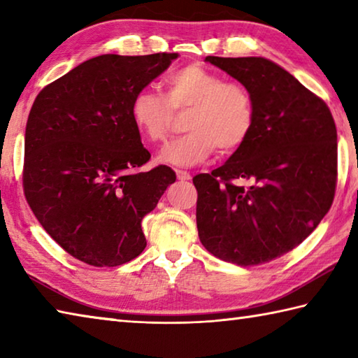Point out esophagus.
Instances as JSON below:
<instances>
[{
	"label": "esophagus",
	"mask_w": 358,
	"mask_h": 358,
	"mask_svg": "<svg viewBox=\"0 0 358 358\" xmlns=\"http://www.w3.org/2000/svg\"><path fill=\"white\" fill-rule=\"evenodd\" d=\"M177 177H178V180H181V181H187V180L192 178L191 173L186 172V171H177Z\"/></svg>",
	"instance_id": "esophagus-1"
}]
</instances>
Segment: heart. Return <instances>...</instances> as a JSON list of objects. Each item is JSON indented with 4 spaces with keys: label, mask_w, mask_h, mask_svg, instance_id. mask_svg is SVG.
Segmentation results:
<instances>
[{
    "label": "heart",
    "mask_w": 358,
    "mask_h": 358,
    "mask_svg": "<svg viewBox=\"0 0 358 358\" xmlns=\"http://www.w3.org/2000/svg\"><path fill=\"white\" fill-rule=\"evenodd\" d=\"M163 87V96L150 90L136 91L129 107L133 127L150 143L167 136L172 111L187 110V133L161 150V163L195 166L211 155L215 147L220 153H233L255 129V97L239 82H225L205 66L187 65L167 74Z\"/></svg>",
    "instance_id": "obj_1"
}]
</instances>
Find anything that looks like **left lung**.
<instances>
[{
	"instance_id": "left-lung-1",
	"label": "left lung",
	"mask_w": 358,
	"mask_h": 358,
	"mask_svg": "<svg viewBox=\"0 0 358 358\" xmlns=\"http://www.w3.org/2000/svg\"><path fill=\"white\" fill-rule=\"evenodd\" d=\"M205 60L251 91L256 122L225 164L194 177L199 237L222 261L261 265L298 247L331 209L337 129L326 102L275 62ZM242 179L254 185L245 188Z\"/></svg>"
}]
</instances>
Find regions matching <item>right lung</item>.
<instances>
[{"mask_svg":"<svg viewBox=\"0 0 358 358\" xmlns=\"http://www.w3.org/2000/svg\"><path fill=\"white\" fill-rule=\"evenodd\" d=\"M177 57L97 55L35 97L24 135V195L46 233L82 262L116 267L145 248L141 222L177 177L167 166L138 171L150 153L129 107Z\"/></svg>","mask_w":358,"mask_h":358,"instance_id":"add662e5","label":"right lung"}]
</instances>
